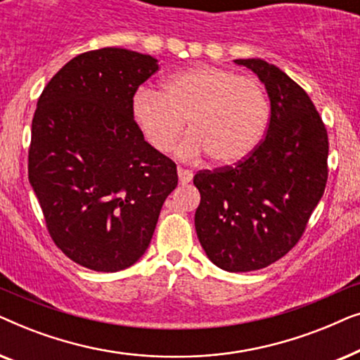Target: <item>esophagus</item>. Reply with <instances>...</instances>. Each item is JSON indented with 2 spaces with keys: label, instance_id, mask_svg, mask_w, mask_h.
Wrapping results in <instances>:
<instances>
[{
  "label": "esophagus",
  "instance_id": "esophagus-1",
  "mask_svg": "<svg viewBox=\"0 0 360 360\" xmlns=\"http://www.w3.org/2000/svg\"><path fill=\"white\" fill-rule=\"evenodd\" d=\"M179 172V180H180V184H188V181H191V179H193V172L191 170H186V169H180L176 170Z\"/></svg>",
  "mask_w": 360,
  "mask_h": 360
}]
</instances>
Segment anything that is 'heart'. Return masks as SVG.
I'll use <instances>...</instances> for the list:
<instances>
[{
  "mask_svg": "<svg viewBox=\"0 0 360 360\" xmlns=\"http://www.w3.org/2000/svg\"><path fill=\"white\" fill-rule=\"evenodd\" d=\"M137 127L152 149L167 154L188 122L180 147L185 159L206 154L229 165L252 152L267 131L270 101L255 77L216 67H198L167 78L160 91L141 88L131 101Z\"/></svg>",
  "mask_w": 360,
  "mask_h": 360,
  "instance_id": "obj_1",
  "label": "heart"
}]
</instances>
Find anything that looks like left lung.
<instances>
[{
    "label": "left lung",
    "mask_w": 360,
    "mask_h": 360,
    "mask_svg": "<svg viewBox=\"0 0 360 360\" xmlns=\"http://www.w3.org/2000/svg\"><path fill=\"white\" fill-rule=\"evenodd\" d=\"M270 98L267 134L234 165L200 170L195 228L211 262L250 272L292 250L328 181V131L307 91L262 58H238Z\"/></svg>",
    "instance_id": "left-lung-1"
}]
</instances>
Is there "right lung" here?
<instances>
[{"label":"right lung","mask_w":360,"mask_h":360,"mask_svg":"<svg viewBox=\"0 0 360 360\" xmlns=\"http://www.w3.org/2000/svg\"><path fill=\"white\" fill-rule=\"evenodd\" d=\"M157 60L120 47L80 53L37 101L29 181L53 244L83 267L117 272L146 252L175 162L152 149L131 112Z\"/></svg>","instance_id":"1"}]
</instances>
